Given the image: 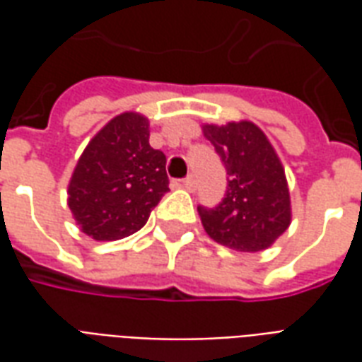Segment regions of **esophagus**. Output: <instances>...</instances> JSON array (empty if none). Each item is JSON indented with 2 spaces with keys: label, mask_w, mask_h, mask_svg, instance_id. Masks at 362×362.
Wrapping results in <instances>:
<instances>
[{
  "label": "esophagus",
  "mask_w": 362,
  "mask_h": 362,
  "mask_svg": "<svg viewBox=\"0 0 362 362\" xmlns=\"http://www.w3.org/2000/svg\"><path fill=\"white\" fill-rule=\"evenodd\" d=\"M182 188L189 189V192H192V189H196V178H194V176H188L186 180L182 182Z\"/></svg>",
  "instance_id": "34e87169"
}]
</instances>
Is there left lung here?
<instances>
[{"label":"left lung","instance_id":"8db88e82","mask_svg":"<svg viewBox=\"0 0 362 362\" xmlns=\"http://www.w3.org/2000/svg\"><path fill=\"white\" fill-rule=\"evenodd\" d=\"M202 129L228 174L225 199L215 209L197 207L205 233L233 250H266L291 225L287 176L277 153L248 119Z\"/></svg>","mask_w":362,"mask_h":362}]
</instances>
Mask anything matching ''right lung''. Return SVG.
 I'll return each mask as SVG.
<instances>
[{
  "mask_svg": "<svg viewBox=\"0 0 362 362\" xmlns=\"http://www.w3.org/2000/svg\"><path fill=\"white\" fill-rule=\"evenodd\" d=\"M166 192V157L149 145V119L124 112L85 147L67 186V205L85 235L119 240L147 223Z\"/></svg>",
  "mask_w": 362,
  "mask_h": 362,
  "instance_id": "add662e5",
  "label": "right lung"
}]
</instances>
